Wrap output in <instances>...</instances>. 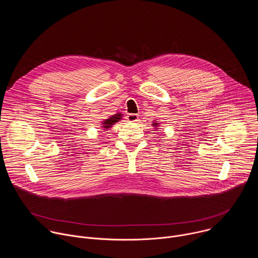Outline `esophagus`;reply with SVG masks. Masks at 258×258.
Listing matches in <instances>:
<instances>
[{
	"mask_svg": "<svg viewBox=\"0 0 258 258\" xmlns=\"http://www.w3.org/2000/svg\"><path fill=\"white\" fill-rule=\"evenodd\" d=\"M126 119L128 122H137L139 119V116L137 114H127Z\"/></svg>",
	"mask_w": 258,
	"mask_h": 258,
	"instance_id": "34e87169",
	"label": "esophagus"
}]
</instances>
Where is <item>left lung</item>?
Masks as SVG:
<instances>
[{
	"label": "left lung",
	"instance_id": "1",
	"mask_svg": "<svg viewBox=\"0 0 258 258\" xmlns=\"http://www.w3.org/2000/svg\"><path fill=\"white\" fill-rule=\"evenodd\" d=\"M158 125H159V123H158V122H156V121H153V123H152V126H156V127H157Z\"/></svg>",
	"mask_w": 258,
	"mask_h": 258
}]
</instances>
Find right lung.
I'll return each mask as SVG.
<instances>
[{
    "label": "right lung",
    "mask_w": 258,
    "mask_h": 258,
    "mask_svg": "<svg viewBox=\"0 0 258 258\" xmlns=\"http://www.w3.org/2000/svg\"><path fill=\"white\" fill-rule=\"evenodd\" d=\"M122 118V114L121 113H119V112H117L116 114H114V115H112V116H110L109 118H107V119H105L104 121H102V128H104V130H108V128H111V126L114 124V123H116L117 121H119L120 119Z\"/></svg>",
    "instance_id": "1"
}]
</instances>
